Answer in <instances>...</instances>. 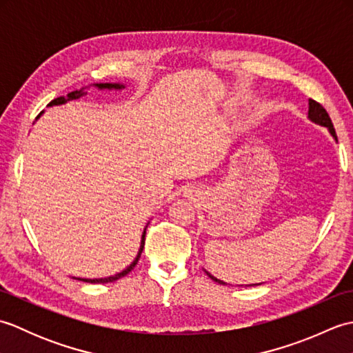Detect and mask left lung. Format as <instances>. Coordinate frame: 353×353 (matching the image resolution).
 Segmentation results:
<instances>
[{"label":"left lung","mask_w":353,"mask_h":353,"mask_svg":"<svg viewBox=\"0 0 353 353\" xmlns=\"http://www.w3.org/2000/svg\"><path fill=\"white\" fill-rule=\"evenodd\" d=\"M308 119H310V121H312L314 124L321 125V127H326L327 132L331 133V137L335 139V142H339V139H336V133H335V129H334V124H332V121H331V118H329L327 112L325 110L323 106H321V104H319L317 101H314V100H310V101H308ZM203 272H205L209 277H211V279H212L214 282L220 283V285H228L226 282L216 279L215 276H212L211 273L206 272L205 268H203ZM252 285H261V283H252Z\"/></svg>","instance_id":"8db88e82"}]
</instances>
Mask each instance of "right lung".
Wrapping results in <instances>:
<instances>
[{
	"label": "right lung",
	"instance_id": "obj_1",
	"mask_svg": "<svg viewBox=\"0 0 353 353\" xmlns=\"http://www.w3.org/2000/svg\"><path fill=\"white\" fill-rule=\"evenodd\" d=\"M89 88H95V89H99V91H123V89L125 88V85H123V83H94V85H89V86H85V88L79 89V91H72V92H70L68 95L57 97V99L50 101L48 108L61 106V104H65V103H68V101H71V100H77V99H80V97H83V95L88 94V89H89ZM42 114H43V112H41V114L37 115V118H39ZM37 118H36V119H37ZM148 223H150V221H148ZM148 223H147V226H148ZM147 226L144 228V232H142V235H141V244H139V250H138L137 258L133 259V262H132L130 265H127L124 270H121V272L114 274V276L99 277V279H86V277H74V279H79V281H83V282H89V283H109V282H115V281H118V279H121V277H124L125 274H129V273L132 272V270H133V267L138 264V261H139V258H141V253H142V250H144Z\"/></svg>",
	"mask_w": 353,
	"mask_h": 353
}]
</instances>
